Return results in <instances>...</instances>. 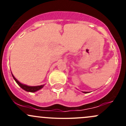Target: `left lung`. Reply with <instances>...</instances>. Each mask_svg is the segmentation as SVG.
Masks as SVG:
<instances>
[{"instance_id": "8db88e82", "label": "left lung", "mask_w": 126, "mask_h": 126, "mask_svg": "<svg viewBox=\"0 0 126 126\" xmlns=\"http://www.w3.org/2000/svg\"><path fill=\"white\" fill-rule=\"evenodd\" d=\"M82 92H83V93H89V92H86V91H82Z\"/></svg>"}]
</instances>
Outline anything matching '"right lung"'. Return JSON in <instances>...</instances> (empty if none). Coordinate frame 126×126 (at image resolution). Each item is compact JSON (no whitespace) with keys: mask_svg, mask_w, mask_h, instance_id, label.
<instances>
[{"mask_svg":"<svg viewBox=\"0 0 126 126\" xmlns=\"http://www.w3.org/2000/svg\"><path fill=\"white\" fill-rule=\"evenodd\" d=\"M11 74H12V76L13 77L14 80L16 81V82L17 83V85H18L21 88H22L24 90H25V91H28V92H31V93L36 92V91H38V90H41V88H43L44 86V85H39V86H28L27 85L23 84V83H21V82H19V81L15 78V76L13 75L12 73H11Z\"/></svg>","mask_w":126,"mask_h":126,"instance_id":"right-lung-1","label":"right lung"}]
</instances>
